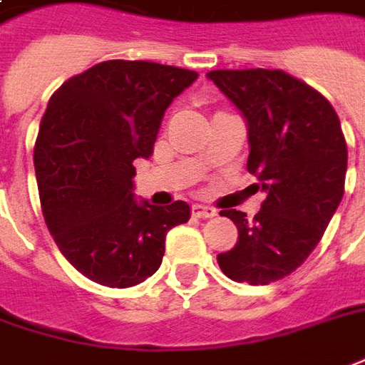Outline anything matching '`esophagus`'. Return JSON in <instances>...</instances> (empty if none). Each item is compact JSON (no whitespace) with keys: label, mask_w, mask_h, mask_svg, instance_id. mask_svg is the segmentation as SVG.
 I'll use <instances>...</instances> for the list:
<instances>
[{"label":"esophagus","mask_w":365,"mask_h":365,"mask_svg":"<svg viewBox=\"0 0 365 365\" xmlns=\"http://www.w3.org/2000/svg\"><path fill=\"white\" fill-rule=\"evenodd\" d=\"M192 216H197V218H212V216H216V210L212 207H205V205H195L192 207Z\"/></svg>","instance_id":"34e87169"}]
</instances>
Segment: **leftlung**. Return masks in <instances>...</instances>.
Here are the masks:
<instances>
[{"instance_id": "1", "label": "left lung", "mask_w": 365, "mask_h": 365, "mask_svg": "<svg viewBox=\"0 0 365 365\" xmlns=\"http://www.w3.org/2000/svg\"><path fill=\"white\" fill-rule=\"evenodd\" d=\"M207 77L242 110L246 168L266 190L255 218L220 210L238 228V240L216 260L235 282H276L312 255L344 197L348 147L338 113L282 69H216Z\"/></svg>"}]
</instances>
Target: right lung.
<instances>
[{"mask_svg": "<svg viewBox=\"0 0 365 365\" xmlns=\"http://www.w3.org/2000/svg\"><path fill=\"white\" fill-rule=\"evenodd\" d=\"M197 71L110 59L53 93L34 149L41 212L61 255L93 282L129 288L157 272L165 238L190 218L133 198L135 158H149L167 107Z\"/></svg>", "mask_w": 365, "mask_h": 365, "instance_id": "1", "label": "right lung"}]
</instances>
